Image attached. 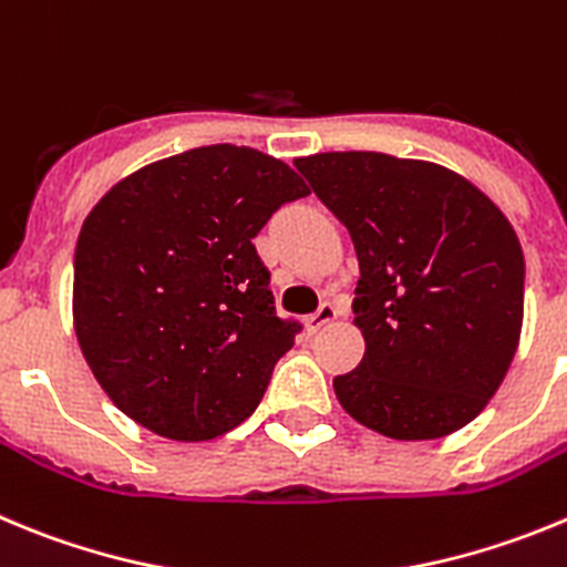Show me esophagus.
I'll return each instance as SVG.
<instances>
[{
	"instance_id": "obj_1",
	"label": "esophagus",
	"mask_w": 567,
	"mask_h": 567,
	"mask_svg": "<svg viewBox=\"0 0 567 567\" xmlns=\"http://www.w3.org/2000/svg\"><path fill=\"white\" fill-rule=\"evenodd\" d=\"M334 320H337L334 303H323L318 311H315V315H309V318L303 320V326H306V331H309V334H318L320 329H326V326L334 323Z\"/></svg>"
}]
</instances>
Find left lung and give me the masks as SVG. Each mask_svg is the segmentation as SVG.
<instances>
[{
    "mask_svg": "<svg viewBox=\"0 0 567 567\" xmlns=\"http://www.w3.org/2000/svg\"><path fill=\"white\" fill-rule=\"evenodd\" d=\"M354 241L365 354L334 379L342 410L396 441L444 439L489 404L523 329L526 261L501 207L427 159H295Z\"/></svg>",
    "mask_w": 567,
    "mask_h": 567,
    "instance_id": "8db88e82",
    "label": "left lung"
}]
</instances>
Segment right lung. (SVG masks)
Instances as JSON below:
<instances>
[{
  "label": "right lung",
  "mask_w": 567,
  "mask_h": 567,
  "mask_svg": "<svg viewBox=\"0 0 567 567\" xmlns=\"http://www.w3.org/2000/svg\"><path fill=\"white\" fill-rule=\"evenodd\" d=\"M306 194L284 159L205 145L101 196L78 236L72 326L114 408L188 444L258 408L298 326L275 315L252 238Z\"/></svg>",
  "instance_id": "add662e5"
}]
</instances>
